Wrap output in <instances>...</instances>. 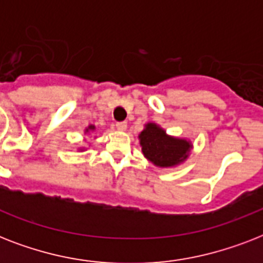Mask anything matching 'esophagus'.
Segmentation results:
<instances>
[{"instance_id":"obj_1","label":"esophagus","mask_w":263,"mask_h":263,"mask_svg":"<svg viewBox=\"0 0 263 263\" xmlns=\"http://www.w3.org/2000/svg\"><path fill=\"white\" fill-rule=\"evenodd\" d=\"M116 128L119 131H125L127 129V123L125 121H119V123H116Z\"/></svg>"}]
</instances>
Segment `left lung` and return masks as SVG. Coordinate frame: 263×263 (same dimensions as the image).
<instances>
[{
	"instance_id": "left-lung-1",
	"label": "left lung",
	"mask_w": 263,
	"mask_h": 263,
	"mask_svg": "<svg viewBox=\"0 0 263 263\" xmlns=\"http://www.w3.org/2000/svg\"><path fill=\"white\" fill-rule=\"evenodd\" d=\"M142 153L150 162L161 168H171L183 162L191 150V143L166 135L157 124L148 123L139 135Z\"/></svg>"
}]
</instances>
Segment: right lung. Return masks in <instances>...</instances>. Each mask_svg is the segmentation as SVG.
Returning a JSON list of instances; mask_svg holds the SVG:
<instances>
[{
	"label": "right lung",
	"instance_id": "1",
	"mask_svg": "<svg viewBox=\"0 0 263 263\" xmlns=\"http://www.w3.org/2000/svg\"><path fill=\"white\" fill-rule=\"evenodd\" d=\"M90 129H94V125H90V127H88L87 129H86V132H88V131H90Z\"/></svg>",
	"mask_w": 263,
	"mask_h": 263
}]
</instances>
